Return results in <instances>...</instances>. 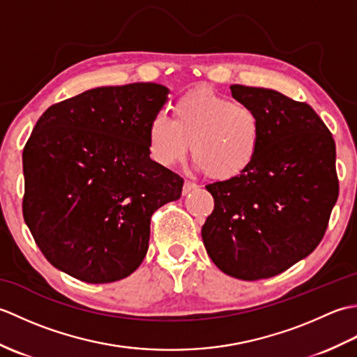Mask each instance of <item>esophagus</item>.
Segmentation results:
<instances>
[{"label":"esophagus","instance_id":"obj_1","mask_svg":"<svg viewBox=\"0 0 357 357\" xmlns=\"http://www.w3.org/2000/svg\"><path fill=\"white\" fill-rule=\"evenodd\" d=\"M196 188H198V184L192 183V181H185V183H184V187H183V193H184V195H187V193H190V192L196 190Z\"/></svg>","mask_w":357,"mask_h":357}]
</instances>
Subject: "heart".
<instances>
[{"label":"heart","instance_id":"obj_1","mask_svg":"<svg viewBox=\"0 0 357 357\" xmlns=\"http://www.w3.org/2000/svg\"><path fill=\"white\" fill-rule=\"evenodd\" d=\"M262 121L253 105L231 101L210 89L190 90L173 104V119L158 115L149 124L151 158L162 167L193 161L211 179L241 176L262 146Z\"/></svg>","mask_w":357,"mask_h":357}]
</instances>
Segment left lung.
I'll return each instance as SVG.
<instances>
[{
  "label": "left lung",
  "mask_w": 357,
  "mask_h": 357,
  "mask_svg": "<svg viewBox=\"0 0 357 357\" xmlns=\"http://www.w3.org/2000/svg\"><path fill=\"white\" fill-rule=\"evenodd\" d=\"M262 121V146L241 176L206 185L215 208L202 225L211 261L242 280L276 276L319 245L339 195L336 144L307 102L271 89L230 87Z\"/></svg>",
  "instance_id": "1"
}]
</instances>
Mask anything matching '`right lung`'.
I'll return each instance as SVG.
<instances>
[{
  "mask_svg": "<svg viewBox=\"0 0 357 357\" xmlns=\"http://www.w3.org/2000/svg\"><path fill=\"white\" fill-rule=\"evenodd\" d=\"M155 82L96 87L53 104L22 151V216L53 267L89 284L124 279L149 250L150 219L184 179L150 159Z\"/></svg>",
  "mask_w": 357,
  "mask_h": 357,
  "instance_id": "add662e5",
  "label": "right lung"
}]
</instances>
